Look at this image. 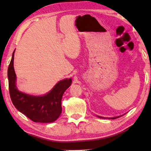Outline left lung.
<instances>
[{"instance_id":"obj_1","label":"left lung","mask_w":151,"mask_h":151,"mask_svg":"<svg viewBox=\"0 0 151 151\" xmlns=\"http://www.w3.org/2000/svg\"><path fill=\"white\" fill-rule=\"evenodd\" d=\"M121 116H122V115H121ZM121 116H116V117H112V118H108V119H117V118H119V117H121ZM99 117V118H101V119H106V118H104V117H102V116H97Z\"/></svg>"}]
</instances>
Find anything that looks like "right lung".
I'll use <instances>...</instances> for the list:
<instances>
[{
	"mask_svg": "<svg viewBox=\"0 0 151 151\" xmlns=\"http://www.w3.org/2000/svg\"><path fill=\"white\" fill-rule=\"evenodd\" d=\"M14 51L8 68L9 93L12 104L18 111L35 122H52L62 112L61 100L65 91L71 85L72 78L58 81L48 93L34 96L20 92L17 87L14 69Z\"/></svg>",
	"mask_w": 151,
	"mask_h": 151,
	"instance_id": "add662e5",
	"label": "right lung"
}]
</instances>
